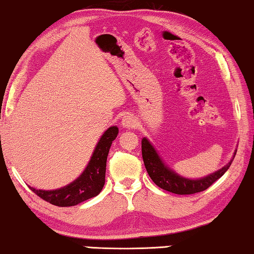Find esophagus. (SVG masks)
Returning <instances> with one entry per match:
<instances>
[{
    "instance_id": "obj_1",
    "label": "esophagus",
    "mask_w": 254,
    "mask_h": 254,
    "mask_svg": "<svg viewBox=\"0 0 254 254\" xmlns=\"http://www.w3.org/2000/svg\"><path fill=\"white\" fill-rule=\"evenodd\" d=\"M121 126L125 128H133L136 126V120L133 118V116L128 115L125 116L121 121Z\"/></svg>"
}]
</instances>
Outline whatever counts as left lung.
<instances>
[{
  "label": "left lung",
  "instance_id": "8db88e82",
  "mask_svg": "<svg viewBox=\"0 0 254 254\" xmlns=\"http://www.w3.org/2000/svg\"><path fill=\"white\" fill-rule=\"evenodd\" d=\"M236 152L237 150H235L233 158L226 166L212 174L199 179H188L183 178L171 167H168L161 159L151 142L146 137L142 138V157L149 176L159 188L176 194H191L206 190L228 171Z\"/></svg>",
  "mask_w": 254,
  "mask_h": 254
}]
</instances>
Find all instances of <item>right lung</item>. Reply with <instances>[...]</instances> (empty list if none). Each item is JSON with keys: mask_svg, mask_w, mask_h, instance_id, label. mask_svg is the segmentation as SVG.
I'll return each instance as SVG.
<instances>
[{"mask_svg": "<svg viewBox=\"0 0 254 254\" xmlns=\"http://www.w3.org/2000/svg\"><path fill=\"white\" fill-rule=\"evenodd\" d=\"M119 129L111 126L104 131L97 142L90 160L84 171L69 185L55 190H42L29 187L33 192L48 203L61 207L74 206L79 203L90 199L101 192L105 183L106 159Z\"/></svg>", "mask_w": 254, "mask_h": 254, "instance_id": "obj_1", "label": "right lung"}]
</instances>
